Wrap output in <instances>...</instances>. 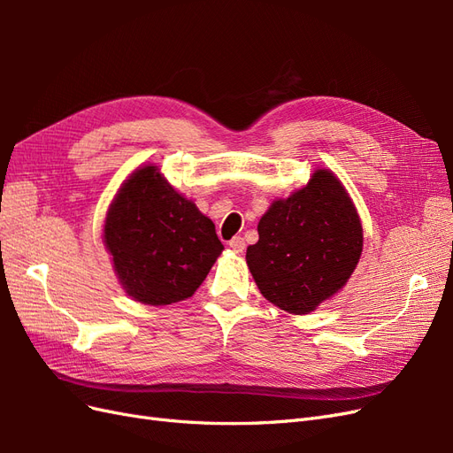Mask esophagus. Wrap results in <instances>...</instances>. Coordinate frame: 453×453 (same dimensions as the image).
Here are the masks:
<instances>
[{
    "mask_svg": "<svg viewBox=\"0 0 453 453\" xmlns=\"http://www.w3.org/2000/svg\"><path fill=\"white\" fill-rule=\"evenodd\" d=\"M228 245H230V250L234 251V253H242L245 250V242H243L242 236H234V238L228 242Z\"/></svg>",
    "mask_w": 453,
    "mask_h": 453,
    "instance_id": "34e87169",
    "label": "esophagus"
}]
</instances>
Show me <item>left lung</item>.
I'll return each mask as SVG.
<instances>
[{
	"label": "left lung",
	"mask_w": 453,
	"mask_h": 453,
	"mask_svg": "<svg viewBox=\"0 0 453 453\" xmlns=\"http://www.w3.org/2000/svg\"><path fill=\"white\" fill-rule=\"evenodd\" d=\"M245 260L268 303L295 315L313 311L348 283L363 253L357 208L338 177L319 168L287 198L270 203Z\"/></svg>",
	"instance_id": "obj_1"
}]
</instances>
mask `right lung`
<instances>
[{
  "label": "right lung",
  "mask_w": 453,
  "mask_h": 453,
  "mask_svg": "<svg viewBox=\"0 0 453 453\" xmlns=\"http://www.w3.org/2000/svg\"><path fill=\"white\" fill-rule=\"evenodd\" d=\"M104 243L122 289L149 306L193 296L225 250L211 219L177 193L155 164L134 170L117 190Z\"/></svg>",
  "instance_id": "right-lung-1"
}]
</instances>
